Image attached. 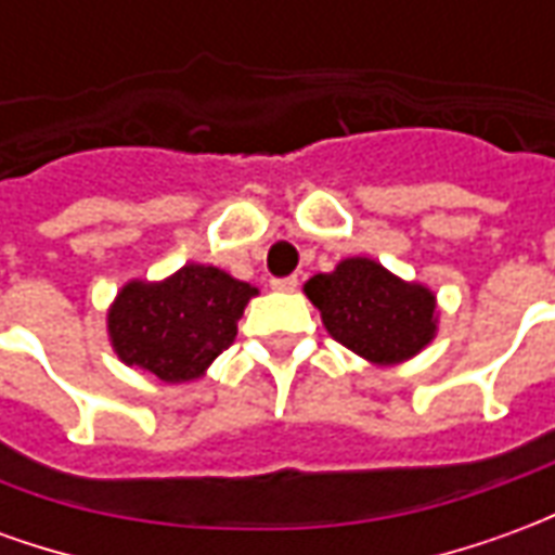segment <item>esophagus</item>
Listing matches in <instances>:
<instances>
[{"label":"esophagus","instance_id":"1","mask_svg":"<svg viewBox=\"0 0 555 555\" xmlns=\"http://www.w3.org/2000/svg\"><path fill=\"white\" fill-rule=\"evenodd\" d=\"M297 285H300V282H297V276H285V279H273V282H270V288L273 291H297Z\"/></svg>","mask_w":555,"mask_h":555}]
</instances>
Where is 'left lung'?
Segmentation results:
<instances>
[{
    "mask_svg": "<svg viewBox=\"0 0 555 555\" xmlns=\"http://www.w3.org/2000/svg\"><path fill=\"white\" fill-rule=\"evenodd\" d=\"M302 291L326 333L380 369L413 360L440 330L437 294L365 255L341 258L336 270L312 276Z\"/></svg>",
    "mask_w": 555,
    "mask_h": 555,
    "instance_id": "left-lung-1",
    "label": "left lung"
}]
</instances>
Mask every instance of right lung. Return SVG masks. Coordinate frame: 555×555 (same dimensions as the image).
Segmentation results:
<instances>
[{
    "mask_svg": "<svg viewBox=\"0 0 555 555\" xmlns=\"http://www.w3.org/2000/svg\"><path fill=\"white\" fill-rule=\"evenodd\" d=\"M258 288L210 264H183L159 282L130 279L106 309L115 357L163 384L198 380L237 336Z\"/></svg>",
    "mask_w": 555,
    "mask_h": 555,
    "instance_id": "add662e5",
    "label": "right lung"
}]
</instances>
